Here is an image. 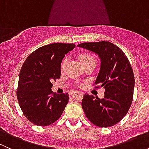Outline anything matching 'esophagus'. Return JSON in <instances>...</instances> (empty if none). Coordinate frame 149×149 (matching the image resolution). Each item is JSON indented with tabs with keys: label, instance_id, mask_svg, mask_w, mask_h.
<instances>
[{
	"label": "esophagus",
	"instance_id": "34e87169",
	"mask_svg": "<svg viewBox=\"0 0 149 149\" xmlns=\"http://www.w3.org/2000/svg\"><path fill=\"white\" fill-rule=\"evenodd\" d=\"M75 93V91H72L71 92H70V94H74Z\"/></svg>",
	"mask_w": 149,
	"mask_h": 149
}]
</instances>
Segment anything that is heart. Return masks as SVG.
Wrapping results in <instances>:
<instances>
[{
    "instance_id": "1",
    "label": "heart",
    "mask_w": 149,
    "mask_h": 149,
    "mask_svg": "<svg viewBox=\"0 0 149 149\" xmlns=\"http://www.w3.org/2000/svg\"><path fill=\"white\" fill-rule=\"evenodd\" d=\"M79 59H80V61H81L82 63H83L85 66L88 65V64L91 63H96L95 58H94L92 55H89V54H86V53L81 54V55H79ZM67 63H68V58H64L62 63H61V70H63V69L65 68Z\"/></svg>"
}]
</instances>
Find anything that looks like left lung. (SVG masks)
I'll return each mask as SVG.
<instances>
[{
    "instance_id": "1",
    "label": "left lung",
    "mask_w": 149,
    "mask_h": 149,
    "mask_svg": "<svg viewBox=\"0 0 149 149\" xmlns=\"http://www.w3.org/2000/svg\"><path fill=\"white\" fill-rule=\"evenodd\" d=\"M98 55L100 70L94 84L105 89L103 99L84 94L82 107L88 120L100 127L115 125L128 112L133 97L135 79L127 56L107 41L84 42L77 45Z\"/></svg>"
}]
</instances>
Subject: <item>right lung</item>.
I'll return each mask as SVG.
<instances>
[{"label": "right lung", "instance_id": "obj_1", "mask_svg": "<svg viewBox=\"0 0 149 149\" xmlns=\"http://www.w3.org/2000/svg\"><path fill=\"white\" fill-rule=\"evenodd\" d=\"M74 44L52 43L41 47L28 56L19 73L18 101L24 115L36 125L55 123L69 100L68 93L52 91V81L61 78V64Z\"/></svg>", "mask_w": 149, "mask_h": 149}]
</instances>
